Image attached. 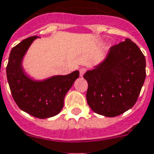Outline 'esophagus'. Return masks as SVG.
Masks as SVG:
<instances>
[{
	"instance_id": "34e87169",
	"label": "esophagus",
	"mask_w": 154,
	"mask_h": 154,
	"mask_svg": "<svg viewBox=\"0 0 154 154\" xmlns=\"http://www.w3.org/2000/svg\"><path fill=\"white\" fill-rule=\"evenodd\" d=\"M86 71H87V69H86V68H84V67L81 68V69L79 70V75H80V76H83V75H84V74L86 73Z\"/></svg>"
}]
</instances>
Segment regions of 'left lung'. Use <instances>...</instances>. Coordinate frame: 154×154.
Listing matches in <instances>:
<instances>
[{
  "label": "left lung",
  "instance_id": "left-lung-1",
  "mask_svg": "<svg viewBox=\"0 0 154 154\" xmlns=\"http://www.w3.org/2000/svg\"><path fill=\"white\" fill-rule=\"evenodd\" d=\"M145 66L144 54L130 39L112 46L106 60L84 75L90 108L106 117L118 116L131 108L144 84Z\"/></svg>",
  "mask_w": 154,
  "mask_h": 154
}]
</instances>
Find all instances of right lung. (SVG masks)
<instances>
[{"label": "right lung", "mask_w": 154, "mask_h": 154, "mask_svg": "<svg viewBox=\"0 0 154 154\" xmlns=\"http://www.w3.org/2000/svg\"><path fill=\"white\" fill-rule=\"evenodd\" d=\"M37 36L28 37L14 46L10 52L6 66L7 80L14 100L19 108L39 119L59 114L63 108L66 92L79 78L75 70L67 75H57L45 81H33L24 74L22 59Z\"/></svg>", "instance_id": "obj_1"}]
</instances>
